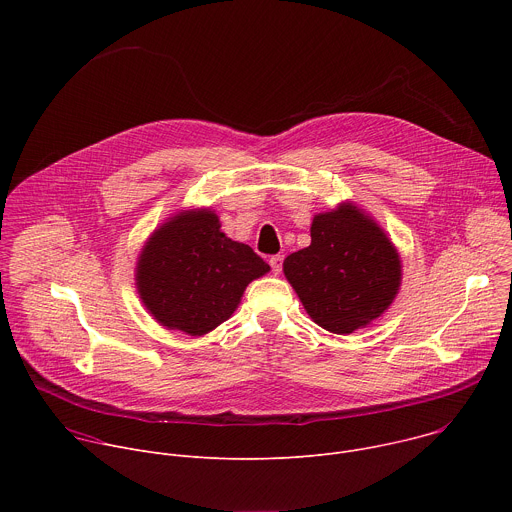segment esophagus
<instances>
[{"label":"esophagus","instance_id":"34e87169","mask_svg":"<svg viewBox=\"0 0 512 512\" xmlns=\"http://www.w3.org/2000/svg\"><path fill=\"white\" fill-rule=\"evenodd\" d=\"M269 265L273 269V273H281V267H283V255H273L269 259Z\"/></svg>","mask_w":512,"mask_h":512}]
</instances>
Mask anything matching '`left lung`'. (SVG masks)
I'll list each match as a JSON object with an SVG mask.
<instances>
[{"instance_id": "1", "label": "left lung", "mask_w": 512, "mask_h": 512, "mask_svg": "<svg viewBox=\"0 0 512 512\" xmlns=\"http://www.w3.org/2000/svg\"><path fill=\"white\" fill-rule=\"evenodd\" d=\"M312 243L283 261L308 316L328 332L352 334L397 298L401 257L385 231L352 202L312 221Z\"/></svg>"}]
</instances>
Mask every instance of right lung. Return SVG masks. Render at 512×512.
<instances>
[{
  "instance_id": "obj_1",
  "label": "right lung",
  "mask_w": 512,
  "mask_h": 512,
  "mask_svg": "<svg viewBox=\"0 0 512 512\" xmlns=\"http://www.w3.org/2000/svg\"><path fill=\"white\" fill-rule=\"evenodd\" d=\"M269 265L245 243L229 239L210 208L174 214L143 245L137 294L168 330L204 336L229 320L245 287Z\"/></svg>"
}]
</instances>
